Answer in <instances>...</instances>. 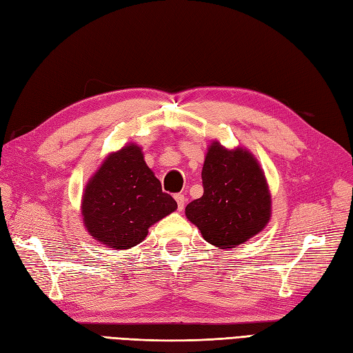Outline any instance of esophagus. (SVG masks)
<instances>
[{"label":"esophagus","instance_id":"esophagus-1","mask_svg":"<svg viewBox=\"0 0 353 353\" xmlns=\"http://www.w3.org/2000/svg\"><path fill=\"white\" fill-rule=\"evenodd\" d=\"M174 199H176V201H177V209H179L180 212H182L183 208H185V201H186L185 195H183V194H176Z\"/></svg>","mask_w":353,"mask_h":353}]
</instances>
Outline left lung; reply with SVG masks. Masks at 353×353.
<instances>
[{
  "mask_svg": "<svg viewBox=\"0 0 353 353\" xmlns=\"http://www.w3.org/2000/svg\"><path fill=\"white\" fill-rule=\"evenodd\" d=\"M203 195L188 204L186 218L204 241L233 248L256 236L270 218V194L263 171L245 149L227 150L214 141L201 171Z\"/></svg>",
  "mask_w": 353,
  "mask_h": 353,
  "instance_id": "1",
  "label": "left lung"
}]
</instances>
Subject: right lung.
I'll use <instances>...</instances> for the list:
<instances>
[{"label":"right lung","mask_w":353,"mask_h":353,"mask_svg":"<svg viewBox=\"0 0 353 353\" xmlns=\"http://www.w3.org/2000/svg\"><path fill=\"white\" fill-rule=\"evenodd\" d=\"M177 209L135 144L111 153L87 183L83 216L88 233L110 248L128 250L149 233V227Z\"/></svg>","instance_id":"obj_1"}]
</instances>
